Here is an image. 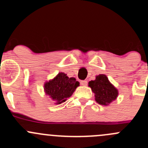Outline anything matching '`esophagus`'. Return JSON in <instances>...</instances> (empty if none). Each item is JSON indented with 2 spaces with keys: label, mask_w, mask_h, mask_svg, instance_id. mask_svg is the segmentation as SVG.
I'll use <instances>...</instances> for the list:
<instances>
[{
  "label": "esophagus",
  "mask_w": 148,
  "mask_h": 148,
  "mask_svg": "<svg viewBox=\"0 0 148 148\" xmlns=\"http://www.w3.org/2000/svg\"><path fill=\"white\" fill-rule=\"evenodd\" d=\"M80 84L82 85H83V86H86V85H87V80H82V81H80Z\"/></svg>",
  "instance_id": "34e87169"
}]
</instances>
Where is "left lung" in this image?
I'll list each match as a JSON object with an SVG mask.
<instances>
[{
	"label": "left lung",
	"mask_w": 148,
	"mask_h": 148,
	"mask_svg": "<svg viewBox=\"0 0 148 148\" xmlns=\"http://www.w3.org/2000/svg\"><path fill=\"white\" fill-rule=\"evenodd\" d=\"M88 85L95 93L96 101L101 105H109L118 97V90L109 82L108 77L104 74L97 75L96 79L90 81Z\"/></svg>",
	"instance_id": "left-lung-1"
}]
</instances>
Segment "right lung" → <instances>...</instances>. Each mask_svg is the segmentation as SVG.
<instances>
[{
    "instance_id": "right-lung-1",
    "label": "right lung",
    "mask_w": 148,
    "mask_h": 148,
    "mask_svg": "<svg viewBox=\"0 0 148 148\" xmlns=\"http://www.w3.org/2000/svg\"><path fill=\"white\" fill-rule=\"evenodd\" d=\"M80 85V82L74 77H68L64 73H59L52 80L44 84V92L56 104L64 102L69 98L75 89Z\"/></svg>"
}]
</instances>
